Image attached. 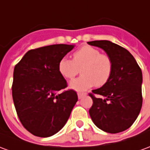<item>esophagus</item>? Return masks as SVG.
Returning <instances> with one entry per match:
<instances>
[{"label":"esophagus","mask_w":150,"mask_h":150,"mask_svg":"<svg viewBox=\"0 0 150 150\" xmlns=\"http://www.w3.org/2000/svg\"><path fill=\"white\" fill-rule=\"evenodd\" d=\"M86 93H77V96H78V98L81 99V98H82L84 96H86Z\"/></svg>","instance_id":"esophagus-1"}]
</instances>
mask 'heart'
<instances>
[{"label": "heart", "instance_id": "heart-1", "mask_svg": "<svg viewBox=\"0 0 150 150\" xmlns=\"http://www.w3.org/2000/svg\"><path fill=\"white\" fill-rule=\"evenodd\" d=\"M73 80L70 87L76 91H84L95 85L101 86L110 80L112 72V61L110 56L101 53L94 47L83 46L73 53L72 60L62 57L58 62V71L64 78Z\"/></svg>", "mask_w": 150, "mask_h": 150}]
</instances>
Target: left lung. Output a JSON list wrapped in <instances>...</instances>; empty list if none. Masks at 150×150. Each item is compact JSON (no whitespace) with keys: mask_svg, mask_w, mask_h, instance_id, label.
<instances>
[{"mask_svg":"<svg viewBox=\"0 0 150 150\" xmlns=\"http://www.w3.org/2000/svg\"><path fill=\"white\" fill-rule=\"evenodd\" d=\"M88 44L101 48L112 61L110 80L88 93L93 99L89 115L105 132L125 131L133 124L142 109V69L130 52L117 44L110 40H93Z\"/></svg>","mask_w":150,"mask_h":150,"instance_id":"1","label":"left lung"}]
</instances>
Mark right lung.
Masks as SVG:
<instances>
[{
    "label": "right lung",
    "mask_w": 150,
    "mask_h": 150,
    "mask_svg": "<svg viewBox=\"0 0 150 150\" xmlns=\"http://www.w3.org/2000/svg\"><path fill=\"white\" fill-rule=\"evenodd\" d=\"M74 45H52L31 50L15 65L12 94L20 121L34 136L61 130L77 101L58 71L59 61Z\"/></svg>",
    "instance_id": "add662e5"
}]
</instances>
